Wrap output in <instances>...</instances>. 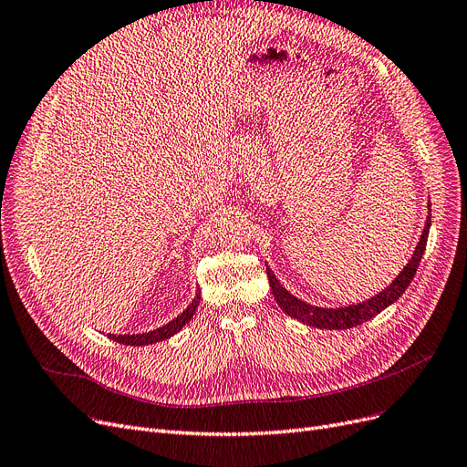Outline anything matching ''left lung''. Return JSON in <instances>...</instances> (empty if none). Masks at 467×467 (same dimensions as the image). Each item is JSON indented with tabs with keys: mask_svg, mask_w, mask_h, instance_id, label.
Here are the masks:
<instances>
[{
	"mask_svg": "<svg viewBox=\"0 0 467 467\" xmlns=\"http://www.w3.org/2000/svg\"><path fill=\"white\" fill-rule=\"evenodd\" d=\"M429 213H431V202H429ZM429 228H431V214L425 220V228L423 234L417 241V247L411 254V259L408 261V265L404 266V270L400 275L379 292L377 296L368 297L358 305H346V307H317V305H311L307 301H303L299 297H296L294 294H289L287 289L280 284V280L276 278L275 272L266 265V275H268V284L272 289V296H275L278 307L292 318H297L299 323L313 327V328H325V330H344V328H353L358 325L367 323L373 317H377L380 311H384L394 301H398V297L406 292V287L410 285V282L415 276V270L420 266L421 256L425 253V245H427V237H429Z\"/></svg>",
	"mask_w": 467,
	"mask_h": 467,
	"instance_id": "8db88e82",
	"label": "left lung"
}]
</instances>
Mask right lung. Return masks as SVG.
Here are the masks:
<instances>
[{"instance_id":"obj_1","label":"right lung","mask_w":467,"mask_h":467,"mask_svg":"<svg viewBox=\"0 0 467 467\" xmlns=\"http://www.w3.org/2000/svg\"><path fill=\"white\" fill-rule=\"evenodd\" d=\"M199 303H201V292L197 289V294H195V297H192V301L187 305V309L175 317L173 320H170V323H166L164 327H160V328L150 330V332H142V334H108V337H109V340L125 344V346H150V344H156V342L168 340V337H171L173 334H178L189 323L192 315H195Z\"/></svg>"}]
</instances>
